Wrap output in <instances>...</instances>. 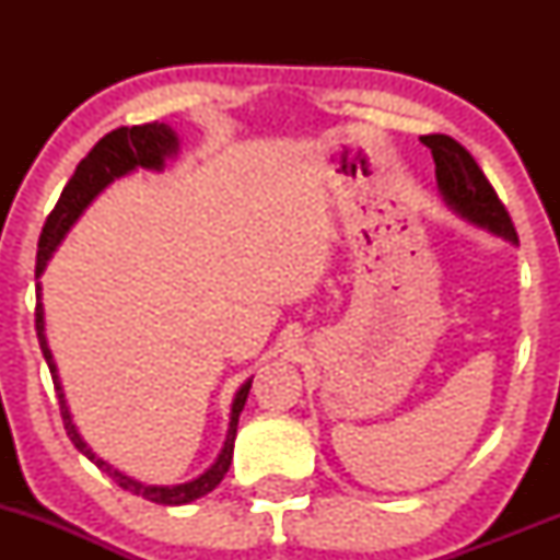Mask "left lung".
I'll list each match as a JSON object with an SVG mask.
<instances>
[{
  "instance_id": "obj_1",
  "label": "left lung",
  "mask_w": 560,
  "mask_h": 560,
  "mask_svg": "<svg viewBox=\"0 0 560 560\" xmlns=\"http://www.w3.org/2000/svg\"><path fill=\"white\" fill-rule=\"evenodd\" d=\"M421 141L432 150L436 189H440L447 208L471 226L490 231L492 236H500V240L511 244H518L516 229L508 218V210L494 195L477 160L445 133H429V137H421Z\"/></svg>"
}]
</instances>
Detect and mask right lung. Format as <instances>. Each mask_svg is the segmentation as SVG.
Masks as SVG:
<instances>
[{"mask_svg": "<svg viewBox=\"0 0 560 560\" xmlns=\"http://www.w3.org/2000/svg\"><path fill=\"white\" fill-rule=\"evenodd\" d=\"M176 155H178V137L168 124H144V126H131V128L124 126V128H115V131L107 133V137L96 141L94 150L81 160L79 168H75L73 176H70V182L66 184V189H62L60 199H57L55 210L49 213L47 223H44L42 240H38V253H36V279H42L49 258H52L55 249L60 247V242L66 240L68 231L73 229V223L83 215V210H86L89 205H92L94 199L115 182V178H124L137 168L163 171L165 160ZM36 337H38V347H42L44 352V361L49 365V374H52L57 400H60L62 423H66L70 442H73L75 450L86 455L100 471H105L115 485L158 505H186L191 503V500L202 498V494L213 492L215 487L221 485V479L226 477L231 466V455H234L236 423H240V413L244 402H247L253 378H247V382L236 389L234 402H231V413H229L226 442H223L221 453H218L213 466L205 468L197 479L184 481V485H144V481L128 477V474L118 471V468L107 464V460H102L100 455L86 445V440L81 436L79 427L73 423V413H70L66 392H62L60 374H57V363L52 358V350H49L47 334H44L42 284H36Z\"/></svg>", "mask_w": 560, "mask_h": 560, "instance_id": "add662e5", "label": "right lung"}]
</instances>
